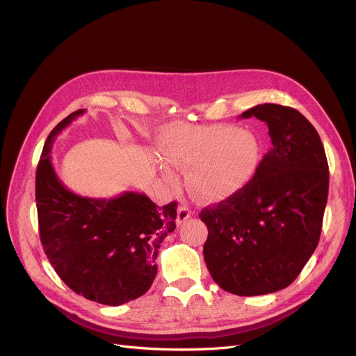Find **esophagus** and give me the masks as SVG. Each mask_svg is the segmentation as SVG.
Wrapping results in <instances>:
<instances>
[{"label": "esophagus", "mask_w": 356, "mask_h": 356, "mask_svg": "<svg viewBox=\"0 0 356 356\" xmlns=\"http://www.w3.org/2000/svg\"><path fill=\"white\" fill-rule=\"evenodd\" d=\"M191 216H192V211H191L188 207H180L177 209V218H176L177 226H181L183 222H185Z\"/></svg>", "instance_id": "esophagus-1"}]
</instances>
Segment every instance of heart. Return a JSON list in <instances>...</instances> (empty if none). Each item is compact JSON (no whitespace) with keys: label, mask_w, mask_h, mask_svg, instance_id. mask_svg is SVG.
Instances as JSON below:
<instances>
[{"label":"heart","mask_w":356,"mask_h":356,"mask_svg":"<svg viewBox=\"0 0 356 356\" xmlns=\"http://www.w3.org/2000/svg\"><path fill=\"white\" fill-rule=\"evenodd\" d=\"M167 161L188 170L189 191L200 200L229 198L251 180L259 163V147L249 131L226 124L180 127L163 139ZM163 175L175 181L171 170Z\"/></svg>","instance_id":"obj_1"}]
</instances>
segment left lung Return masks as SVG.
I'll return each instance as SVG.
<instances>
[{"label": "left lung", "instance_id": "8db88e82", "mask_svg": "<svg viewBox=\"0 0 356 356\" xmlns=\"http://www.w3.org/2000/svg\"><path fill=\"white\" fill-rule=\"evenodd\" d=\"M268 126L271 149L234 195L204 208V258L229 293L282 291L318 245L328 196V164L318 131L298 110L261 104L242 113Z\"/></svg>", "mask_w": 356, "mask_h": 356}]
</instances>
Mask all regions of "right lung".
I'll return each mask as SVG.
<instances>
[{
    "mask_svg": "<svg viewBox=\"0 0 356 356\" xmlns=\"http://www.w3.org/2000/svg\"><path fill=\"white\" fill-rule=\"evenodd\" d=\"M85 110L48 135L36 168L39 234L47 258L73 292L118 307L148 292L163 241L176 229L177 202L156 207L147 195L86 198L65 188L51 163V147Z\"/></svg>",
    "mask_w": 356,
    "mask_h": 356,
    "instance_id": "obj_1",
    "label": "right lung"
}]
</instances>
